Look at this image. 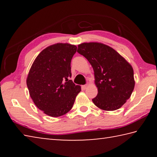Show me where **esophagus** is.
I'll use <instances>...</instances> for the list:
<instances>
[{"label":"esophagus","instance_id":"esophagus-1","mask_svg":"<svg viewBox=\"0 0 157 157\" xmlns=\"http://www.w3.org/2000/svg\"><path fill=\"white\" fill-rule=\"evenodd\" d=\"M87 87H88V84L82 85V90H85V89H86Z\"/></svg>","mask_w":157,"mask_h":157}]
</instances>
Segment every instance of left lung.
<instances>
[{"label": "left lung", "mask_w": 157, "mask_h": 157, "mask_svg": "<svg viewBox=\"0 0 157 157\" xmlns=\"http://www.w3.org/2000/svg\"><path fill=\"white\" fill-rule=\"evenodd\" d=\"M78 52L86 58L94 71L97 96L92 101L105 111L121 108L129 99L134 88L132 66L112 48L100 43H84Z\"/></svg>", "instance_id": "8db88e82"}]
</instances>
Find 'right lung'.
<instances>
[{
	"label": "right lung",
	"instance_id": "add662e5",
	"mask_svg": "<svg viewBox=\"0 0 157 157\" xmlns=\"http://www.w3.org/2000/svg\"><path fill=\"white\" fill-rule=\"evenodd\" d=\"M77 47L57 44L42 50L31 66L27 78L30 95L39 109L51 117H59L72 109L81 91L71 78V59Z\"/></svg>",
	"mask_w": 157,
	"mask_h": 157
}]
</instances>
